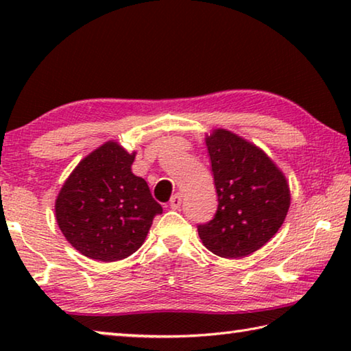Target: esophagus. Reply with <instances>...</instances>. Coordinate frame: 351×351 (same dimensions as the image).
Wrapping results in <instances>:
<instances>
[{"instance_id":"esophagus-1","label":"esophagus","mask_w":351,"mask_h":351,"mask_svg":"<svg viewBox=\"0 0 351 351\" xmlns=\"http://www.w3.org/2000/svg\"><path fill=\"white\" fill-rule=\"evenodd\" d=\"M181 204H182L181 193H175L173 197H171V199H170V207H171V209H180Z\"/></svg>"}]
</instances>
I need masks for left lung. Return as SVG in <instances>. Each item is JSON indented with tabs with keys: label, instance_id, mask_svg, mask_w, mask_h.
<instances>
[{
	"label": "left lung",
	"instance_id": "8db88e82",
	"mask_svg": "<svg viewBox=\"0 0 351 351\" xmlns=\"http://www.w3.org/2000/svg\"><path fill=\"white\" fill-rule=\"evenodd\" d=\"M218 207L213 219L198 226L210 252L243 258L265 246L280 229L291 204L287 178L252 142L229 130L206 136Z\"/></svg>",
	"mask_w": 351,
	"mask_h": 351
}]
</instances>
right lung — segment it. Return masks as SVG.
<instances>
[{
    "mask_svg": "<svg viewBox=\"0 0 351 351\" xmlns=\"http://www.w3.org/2000/svg\"><path fill=\"white\" fill-rule=\"evenodd\" d=\"M136 152L108 141L77 164L56 199V219L88 258L117 261L138 251L162 207L132 171Z\"/></svg>",
    "mask_w": 351,
    "mask_h": 351,
    "instance_id": "right-lung-1",
    "label": "right lung"
}]
</instances>
